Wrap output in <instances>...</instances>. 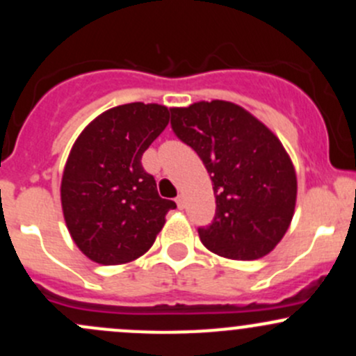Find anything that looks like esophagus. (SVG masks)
<instances>
[{"instance_id":"obj_1","label":"esophagus","mask_w":356,"mask_h":356,"mask_svg":"<svg viewBox=\"0 0 356 356\" xmlns=\"http://www.w3.org/2000/svg\"><path fill=\"white\" fill-rule=\"evenodd\" d=\"M175 203H177V207L181 208V210H182V208H184V204H186V201H184V196H182V195H179L177 198H175Z\"/></svg>"}]
</instances>
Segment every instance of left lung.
<instances>
[{"label":"left lung","mask_w":356,"mask_h":356,"mask_svg":"<svg viewBox=\"0 0 356 356\" xmlns=\"http://www.w3.org/2000/svg\"><path fill=\"white\" fill-rule=\"evenodd\" d=\"M172 131L210 174L215 217L198 227L201 243L220 257L257 260L288 231L296 204V174L281 141L229 102L170 108Z\"/></svg>","instance_id":"obj_1"}]
</instances>
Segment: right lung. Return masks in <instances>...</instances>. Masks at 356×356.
<instances>
[{
	"label": "right lung",
	"mask_w": 356,
	"mask_h": 356,
	"mask_svg": "<svg viewBox=\"0 0 356 356\" xmlns=\"http://www.w3.org/2000/svg\"><path fill=\"white\" fill-rule=\"evenodd\" d=\"M168 108L129 103L91 122L72 148L62 179L67 227L79 250L102 265L145 254L177 204L158 196L141 158L168 124Z\"/></svg>",
	"instance_id": "add662e5"
}]
</instances>
